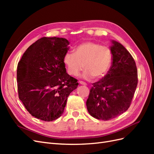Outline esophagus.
I'll return each mask as SVG.
<instances>
[{
	"label": "esophagus",
	"mask_w": 154,
	"mask_h": 154,
	"mask_svg": "<svg viewBox=\"0 0 154 154\" xmlns=\"http://www.w3.org/2000/svg\"><path fill=\"white\" fill-rule=\"evenodd\" d=\"M79 83H80L81 85H87V83H86L85 82H84L80 81V82H79Z\"/></svg>",
	"instance_id": "1"
}]
</instances>
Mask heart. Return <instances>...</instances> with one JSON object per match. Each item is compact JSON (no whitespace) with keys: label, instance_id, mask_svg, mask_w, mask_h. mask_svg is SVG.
Wrapping results in <instances>:
<instances>
[{"label":"heart","instance_id":"heart-1","mask_svg":"<svg viewBox=\"0 0 154 154\" xmlns=\"http://www.w3.org/2000/svg\"><path fill=\"white\" fill-rule=\"evenodd\" d=\"M63 62L68 72L72 76H77L84 67L83 78L87 80L94 77L100 79L106 75L110 68L112 53L106 46L87 41L78 45L74 53L65 54Z\"/></svg>","mask_w":154,"mask_h":154}]
</instances>
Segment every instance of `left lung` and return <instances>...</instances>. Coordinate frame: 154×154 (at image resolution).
<instances>
[{
    "label": "left lung",
    "instance_id": "1",
    "mask_svg": "<svg viewBox=\"0 0 154 154\" xmlns=\"http://www.w3.org/2000/svg\"><path fill=\"white\" fill-rule=\"evenodd\" d=\"M112 66L101 80L92 83L86 102L91 116L103 121L113 119L128 110L138 80L132 55L118 42L112 40Z\"/></svg>",
    "mask_w": 154,
    "mask_h": 154
}]
</instances>
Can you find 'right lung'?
<instances>
[{
	"label": "right lung",
	"mask_w": 154,
	"mask_h": 154,
	"mask_svg": "<svg viewBox=\"0 0 154 154\" xmlns=\"http://www.w3.org/2000/svg\"><path fill=\"white\" fill-rule=\"evenodd\" d=\"M69 44L66 38L43 37L27 48L18 63V97L37 119L52 122L60 117L70 93L78 85L63 62Z\"/></svg>",
	"instance_id": "obj_1"
}]
</instances>
